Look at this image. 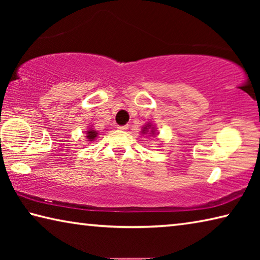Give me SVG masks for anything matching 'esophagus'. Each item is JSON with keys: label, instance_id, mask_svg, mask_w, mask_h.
<instances>
[{"label": "esophagus", "instance_id": "34e87169", "mask_svg": "<svg viewBox=\"0 0 260 260\" xmlns=\"http://www.w3.org/2000/svg\"><path fill=\"white\" fill-rule=\"evenodd\" d=\"M118 129H120V131H127V129H128V125L119 126V127H118Z\"/></svg>", "mask_w": 260, "mask_h": 260}]
</instances>
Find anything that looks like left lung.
Returning a JSON list of instances; mask_svg holds the SVG:
<instances>
[{"instance_id": "obj_1", "label": "left lung", "mask_w": 260, "mask_h": 260, "mask_svg": "<svg viewBox=\"0 0 260 260\" xmlns=\"http://www.w3.org/2000/svg\"><path fill=\"white\" fill-rule=\"evenodd\" d=\"M155 131H156L155 127H153V126L150 124V122H148V124H146V125H144V126L142 127V131H141V133H142V134H147V133H148L149 131H150L151 133L149 134L155 135V134H156Z\"/></svg>"}]
</instances>
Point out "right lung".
I'll return each instance as SVG.
<instances>
[{"label": "right lung", "instance_id": "add662e5", "mask_svg": "<svg viewBox=\"0 0 260 260\" xmlns=\"http://www.w3.org/2000/svg\"><path fill=\"white\" fill-rule=\"evenodd\" d=\"M86 134H87V135H86L87 141H94L96 138H98V135H99V133H98V132H96L95 129L87 131Z\"/></svg>", "mask_w": 260, "mask_h": 260}]
</instances>
